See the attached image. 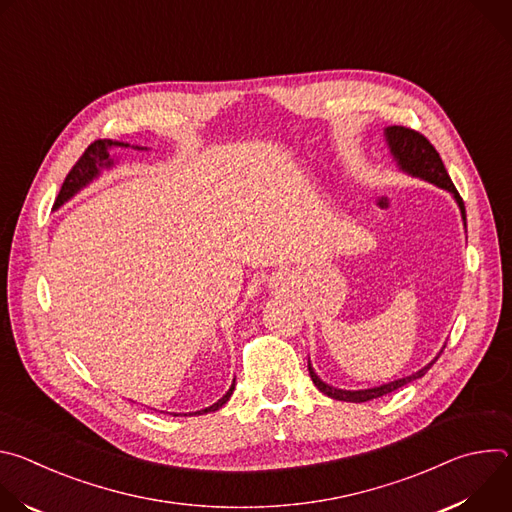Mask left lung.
Instances as JSON below:
<instances>
[{
  "mask_svg": "<svg viewBox=\"0 0 512 512\" xmlns=\"http://www.w3.org/2000/svg\"><path fill=\"white\" fill-rule=\"evenodd\" d=\"M385 137H387V143H389V150H391V156L393 160L397 162L399 170L407 172L409 176H415V178H421L425 182H431L435 186H440L444 190H448L454 200L458 202L460 206V212H462V218H464V225H466V208H464V200L462 196L458 194L440 154L435 152L433 145L429 143V139L425 135H421L419 131H413L409 127H403V125H391L385 129ZM446 348V346H444ZM437 360V356L425 364V367L409 377H403V379H397V381H391L387 385H381V387H373V389H360V391H344V389H336L328 383H324L316 371L312 369V364L308 360V371H310V377L314 381V385L328 397L336 399V401H350V403H364V401H371V399H377V397H383V395H389L401 387H405L407 383L415 381V379H421L429 369L431 364Z\"/></svg>",
  "mask_w": 512,
  "mask_h": 512,
  "instance_id": "8db88e82",
  "label": "left lung"
}]
</instances>
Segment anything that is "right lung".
Instances as JSON below:
<instances>
[{
  "label": "right lung",
  "mask_w": 512,
  "mask_h": 512,
  "mask_svg": "<svg viewBox=\"0 0 512 512\" xmlns=\"http://www.w3.org/2000/svg\"><path fill=\"white\" fill-rule=\"evenodd\" d=\"M111 148H129V143H123V141H113V139H97L93 141L89 148L85 150V154L79 158V162L72 166V170L66 174L64 178V184L56 196V202H54V208H60L66 200H70L72 196H75L79 190H83L87 184H91L103 168H113L115 160L109 156V150ZM133 150H148V148H137V145H131ZM235 391V381L231 385V389L218 399L214 405L206 407V409H200V411H194V413H188V415H202V413H210V411H216L221 409L233 395ZM186 415V413H184Z\"/></svg>",
  "instance_id": "1"
}]
</instances>
